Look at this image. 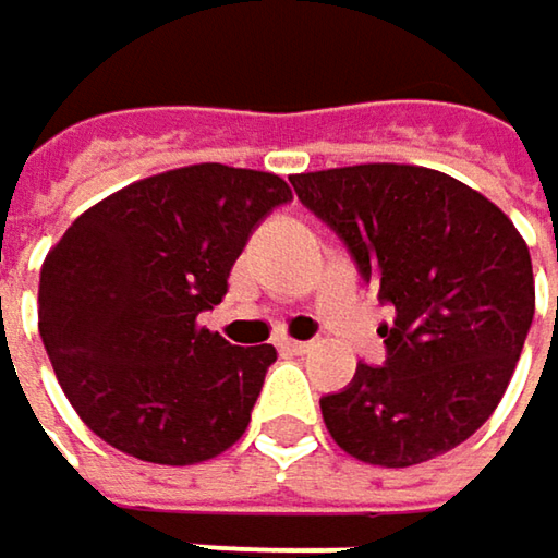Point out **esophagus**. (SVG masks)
Masks as SVG:
<instances>
[{"label": "esophagus", "mask_w": 558, "mask_h": 558, "mask_svg": "<svg viewBox=\"0 0 558 558\" xmlns=\"http://www.w3.org/2000/svg\"><path fill=\"white\" fill-rule=\"evenodd\" d=\"M280 348H283L287 354H310L313 344H310V341H290V338H287V341H280Z\"/></svg>", "instance_id": "1"}]
</instances>
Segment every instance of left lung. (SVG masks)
Returning <instances> with one entry per match:
<instances>
[{"instance_id": "1", "label": "left lung", "mask_w": 558, "mask_h": 558, "mask_svg": "<svg viewBox=\"0 0 558 558\" xmlns=\"http://www.w3.org/2000/svg\"><path fill=\"white\" fill-rule=\"evenodd\" d=\"M348 245L396 319L383 367L357 364L319 399L341 450L374 466L434 460L485 425L533 323L527 242L480 191L422 166H348L290 178Z\"/></svg>"}]
</instances>
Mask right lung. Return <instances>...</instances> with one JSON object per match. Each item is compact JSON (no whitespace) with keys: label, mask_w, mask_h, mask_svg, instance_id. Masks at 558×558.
Instances as JSON below:
<instances>
[{"label":"right lung","mask_w":558,"mask_h":558,"mask_svg":"<svg viewBox=\"0 0 558 558\" xmlns=\"http://www.w3.org/2000/svg\"><path fill=\"white\" fill-rule=\"evenodd\" d=\"M287 201L271 172L201 162L98 201L50 248L37 329L70 405L105 444L191 466L245 434L278 351L229 344L197 316L227 296L248 235Z\"/></svg>","instance_id":"obj_1"}]
</instances>
